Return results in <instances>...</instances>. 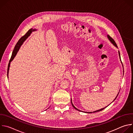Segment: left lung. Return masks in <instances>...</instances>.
I'll list each match as a JSON object with an SVG mask.
<instances>
[{
    "label": "left lung",
    "instance_id": "8db88e82",
    "mask_svg": "<svg viewBox=\"0 0 133 133\" xmlns=\"http://www.w3.org/2000/svg\"><path fill=\"white\" fill-rule=\"evenodd\" d=\"M107 37L108 38V39L110 40V41L111 42V43L114 45V46H115L116 47H117V44H116V43H115V42L114 41V40L112 38L109 36V35H107ZM118 54H119V58H120V59H121V56H120V53H119V51H118ZM118 94H119V92H118ZM118 94H117V96L116 97V98H115V99L114 100V101H115V99H116V98H117V96H118ZM71 104H72V106H73V107L75 109H76V110H79V111H81L80 110H79V109H78L77 108H76L74 106V105L72 104V102H71ZM106 107H105V108H102V109H99V110H96V111H93L92 112H97V111H101V110H103L104 108H105ZM92 112H89V113H91ZM89 113V112H88Z\"/></svg>",
    "mask_w": 133,
    "mask_h": 133
}]
</instances>
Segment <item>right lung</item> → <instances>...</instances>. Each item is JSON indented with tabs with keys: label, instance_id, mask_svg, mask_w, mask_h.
Here are the masks:
<instances>
[{
	"label": "right lung",
	"instance_id": "obj_1",
	"mask_svg": "<svg viewBox=\"0 0 133 133\" xmlns=\"http://www.w3.org/2000/svg\"><path fill=\"white\" fill-rule=\"evenodd\" d=\"M36 30H34V29H32V28H31L27 32L26 34L24 35L23 37H22L18 41V42H17V43L16 44V45H15V48L14 49V50L12 51V55H11V58L10 59V61H9V64H8V69H7V77H8V72H9V66H10V62L12 61V59L14 58V57H15L16 55L17 54L18 51L19 50V49L21 46L22 45V44L23 43V42L30 35V34L31 33L32 31H35Z\"/></svg>",
	"mask_w": 133,
	"mask_h": 133
}]
</instances>
